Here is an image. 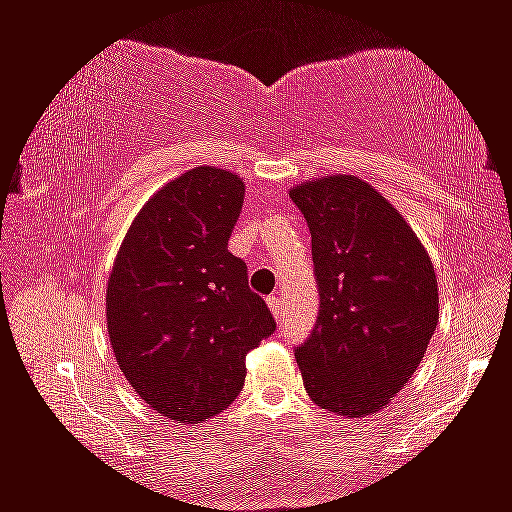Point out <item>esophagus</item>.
Segmentation results:
<instances>
[{
    "label": "esophagus",
    "instance_id": "esophagus-1",
    "mask_svg": "<svg viewBox=\"0 0 512 512\" xmlns=\"http://www.w3.org/2000/svg\"><path fill=\"white\" fill-rule=\"evenodd\" d=\"M266 305H269L271 315L278 319V317H280V310H282V303H280L278 296H269V299H266Z\"/></svg>",
    "mask_w": 512,
    "mask_h": 512
}]
</instances>
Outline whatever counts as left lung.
Instances as JSON below:
<instances>
[{"label": "left lung", "mask_w": 512, "mask_h": 512, "mask_svg": "<svg viewBox=\"0 0 512 512\" xmlns=\"http://www.w3.org/2000/svg\"><path fill=\"white\" fill-rule=\"evenodd\" d=\"M312 234L319 317L296 347L317 407L368 418L391 404L423 361L439 322V285L402 213L354 174L289 188Z\"/></svg>", "instance_id": "8db88e82"}]
</instances>
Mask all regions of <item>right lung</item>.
<instances>
[{
	"instance_id": "add662e5",
	"label": "right lung",
	"mask_w": 512,
	"mask_h": 512,
	"mask_svg": "<svg viewBox=\"0 0 512 512\" xmlns=\"http://www.w3.org/2000/svg\"><path fill=\"white\" fill-rule=\"evenodd\" d=\"M246 181L200 165L167 181L137 211L114 257L105 319L135 393L183 425L218 416L241 393L246 356L276 331L227 250Z\"/></svg>"
}]
</instances>
